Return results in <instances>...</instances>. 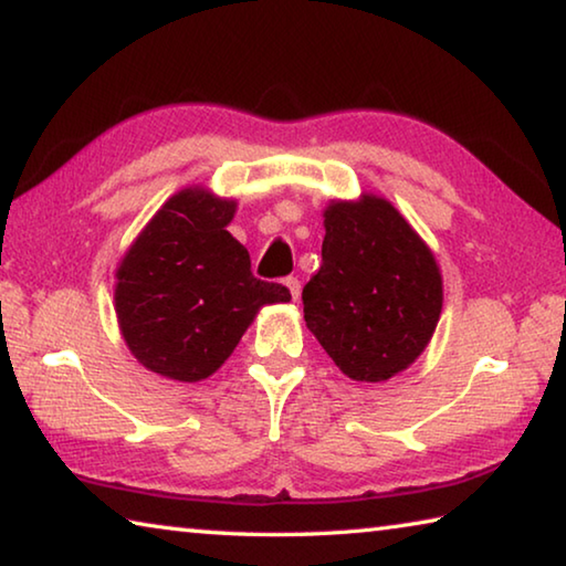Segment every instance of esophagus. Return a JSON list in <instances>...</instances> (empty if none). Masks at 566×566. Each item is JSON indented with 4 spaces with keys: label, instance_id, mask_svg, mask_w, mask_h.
I'll return each mask as SVG.
<instances>
[{
    "label": "esophagus",
    "instance_id": "34e87169",
    "mask_svg": "<svg viewBox=\"0 0 566 566\" xmlns=\"http://www.w3.org/2000/svg\"><path fill=\"white\" fill-rule=\"evenodd\" d=\"M284 284H286V290H290L292 300H294V302L300 300V294H302V284H300V280H296V276H286Z\"/></svg>",
    "mask_w": 566,
    "mask_h": 566
}]
</instances>
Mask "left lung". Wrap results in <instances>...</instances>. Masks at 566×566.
<instances>
[{
	"label": "left lung",
	"instance_id": "8db88e82",
	"mask_svg": "<svg viewBox=\"0 0 566 566\" xmlns=\"http://www.w3.org/2000/svg\"><path fill=\"white\" fill-rule=\"evenodd\" d=\"M322 266L304 284V322L354 381H387L432 339L442 274L421 237L387 199L324 209Z\"/></svg>",
	"mask_w": 566,
	"mask_h": 566
}]
</instances>
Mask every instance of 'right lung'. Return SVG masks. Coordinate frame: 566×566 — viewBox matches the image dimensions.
I'll list each match as a JSON object with an SVG mask.
<instances>
[{
    "mask_svg": "<svg viewBox=\"0 0 566 566\" xmlns=\"http://www.w3.org/2000/svg\"><path fill=\"white\" fill-rule=\"evenodd\" d=\"M232 199L181 189L134 239L117 270L114 310L139 364L177 381L222 367L264 304L290 302L252 274L249 252L227 232Z\"/></svg>",
    "mask_w": 566,
    "mask_h": 566,
    "instance_id": "add662e5",
    "label": "right lung"
}]
</instances>
